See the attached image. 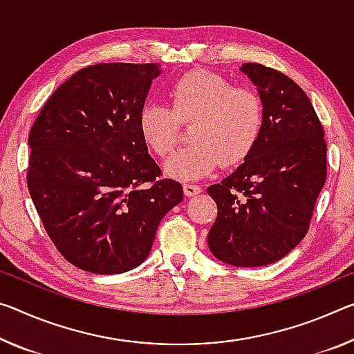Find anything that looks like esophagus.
<instances>
[{
	"mask_svg": "<svg viewBox=\"0 0 354 354\" xmlns=\"http://www.w3.org/2000/svg\"><path fill=\"white\" fill-rule=\"evenodd\" d=\"M183 189H184V194H186L187 197H195V195H198L201 192L200 186H195V184H190V183L184 184Z\"/></svg>",
	"mask_w": 354,
	"mask_h": 354,
	"instance_id": "obj_1",
	"label": "esophagus"
}]
</instances>
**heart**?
Instances as JSON below:
<instances>
[{
    "label": "heart",
    "mask_w": 354,
    "mask_h": 354,
    "mask_svg": "<svg viewBox=\"0 0 354 354\" xmlns=\"http://www.w3.org/2000/svg\"><path fill=\"white\" fill-rule=\"evenodd\" d=\"M170 106L148 102L138 115L145 143L157 156H168L179 138V122L195 120L192 145L165 164L168 175L192 181L223 165H238L260 138L265 105L250 88H234L227 78L206 71L183 75L168 88Z\"/></svg>",
    "instance_id": "heart-1"
}]
</instances>
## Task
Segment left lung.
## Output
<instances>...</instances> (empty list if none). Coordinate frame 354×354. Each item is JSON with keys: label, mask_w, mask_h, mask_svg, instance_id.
<instances>
[{"label": "left lung", "mask_w": 354, "mask_h": 354, "mask_svg": "<svg viewBox=\"0 0 354 354\" xmlns=\"http://www.w3.org/2000/svg\"><path fill=\"white\" fill-rule=\"evenodd\" d=\"M241 71L258 89L265 122L244 164L207 187L217 205L207 245L217 260L254 268L283 258L307 234L326 183V140L298 83L257 63Z\"/></svg>", "instance_id": "obj_1"}]
</instances>
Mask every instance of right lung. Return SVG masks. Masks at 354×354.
Returning <instances> with one entry per match:
<instances>
[{
  "label": "right lung",
  "instance_id": "right-lung-1",
  "mask_svg": "<svg viewBox=\"0 0 354 354\" xmlns=\"http://www.w3.org/2000/svg\"><path fill=\"white\" fill-rule=\"evenodd\" d=\"M159 64L100 63L55 89L30 131L28 190L55 248L93 274L147 260L157 227L183 201L159 179L138 115Z\"/></svg>",
  "mask_w": 354,
  "mask_h": 354
}]
</instances>
